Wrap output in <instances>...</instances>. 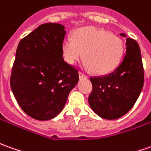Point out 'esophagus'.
Segmentation results:
<instances>
[{
    "label": "esophagus",
    "mask_w": 151,
    "mask_h": 151,
    "mask_svg": "<svg viewBox=\"0 0 151 151\" xmlns=\"http://www.w3.org/2000/svg\"><path fill=\"white\" fill-rule=\"evenodd\" d=\"M78 75H79L80 78H87V75H85L83 73H82V72L78 73Z\"/></svg>",
    "instance_id": "esophagus-1"
}]
</instances>
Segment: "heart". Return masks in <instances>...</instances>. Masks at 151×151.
Instances as JSON below:
<instances>
[{"mask_svg":"<svg viewBox=\"0 0 151 151\" xmlns=\"http://www.w3.org/2000/svg\"><path fill=\"white\" fill-rule=\"evenodd\" d=\"M84 54H83V52ZM64 60L73 64L78 60L86 58L83 67L99 75L107 74L120 64L124 53V44L118 36L110 32L86 26L78 29L73 38L66 37L62 43Z\"/></svg>","mask_w":151,"mask_h":151,"instance_id":"1","label":"heart"}]
</instances>
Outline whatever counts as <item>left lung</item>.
I'll return each instance as SVG.
<instances>
[{
	"label": "left lung",
	"mask_w": 151,
	"mask_h": 151,
	"mask_svg": "<svg viewBox=\"0 0 151 151\" xmlns=\"http://www.w3.org/2000/svg\"><path fill=\"white\" fill-rule=\"evenodd\" d=\"M126 54L116 69L108 75L91 78L88 97L92 110L100 117L114 120L127 114L136 103L144 84V70L139 45L125 34Z\"/></svg>",
	"instance_id": "left-lung-1"
}]
</instances>
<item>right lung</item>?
I'll list each match as a JSON object with an SVG mask.
<instances>
[{
  "instance_id": "add662e5",
  "label": "right lung",
  "mask_w": 151,
  "mask_h": 151,
  "mask_svg": "<svg viewBox=\"0 0 151 151\" xmlns=\"http://www.w3.org/2000/svg\"><path fill=\"white\" fill-rule=\"evenodd\" d=\"M65 26L40 25L18 45L11 88L21 109L30 117L48 121L57 116L78 82V72L63 58Z\"/></svg>"
}]
</instances>
